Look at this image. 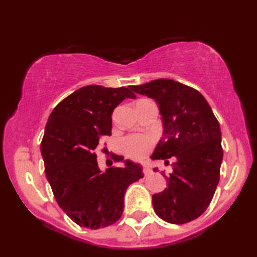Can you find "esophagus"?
I'll return each mask as SVG.
<instances>
[{
    "label": "esophagus",
    "instance_id": "esophagus-1",
    "mask_svg": "<svg viewBox=\"0 0 257 257\" xmlns=\"http://www.w3.org/2000/svg\"><path fill=\"white\" fill-rule=\"evenodd\" d=\"M143 170H144V173L146 174V176H148L149 173H151V169L148 165H144L143 166Z\"/></svg>",
    "mask_w": 257,
    "mask_h": 257
}]
</instances>
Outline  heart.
I'll list each match as a JSON object with an SVG mask.
<instances>
[{"label": "heart", "mask_w": 257, "mask_h": 257, "mask_svg": "<svg viewBox=\"0 0 257 257\" xmlns=\"http://www.w3.org/2000/svg\"><path fill=\"white\" fill-rule=\"evenodd\" d=\"M151 139L143 135H132L122 140V148L132 158H141L149 151Z\"/></svg>", "instance_id": "1"}]
</instances>
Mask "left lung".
<instances>
[{
    "label": "left lung",
    "mask_w": 257,
    "mask_h": 257,
    "mask_svg": "<svg viewBox=\"0 0 257 257\" xmlns=\"http://www.w3.org/2000/svg\"><path fill=\"white\" fill-rule=\"evenodd\" d=\"M130 88L159 107L162 137L151 159L167 163L174 158L172 172L162 173L167 188L152 195L156 214L173 224L192 221L207 209L220 180L223 150L219 121L205 98L179 81L160 78Z\"/></svg>",
    "instance_id": "8db88e82"
}]
</instances>
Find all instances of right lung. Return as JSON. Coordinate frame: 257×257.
<instances>
[{"label":"right lung","mask_w":257,"mask_h":257,"mask_svg":"<svg viewBox=\"0 0 257 257\" xmlns=\"http://www.w3.org/2000/svg\"><path fill=\"white\" fill-rule=\"evenodd\" d=\"M136 96L125 87L89 85L65 98L48 117L41 154L47 181L61 209L83 227H105L119 220L123 195L144 177L143 167L122 157V168L100 170L95 149L101 136L111 135L113 109Z\"/></svg>","instance_id":"obj_1"}]
</instances>
